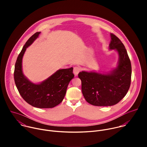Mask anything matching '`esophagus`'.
Masks as SVG:
<instances>
[{
  "label": "esophagus",
  "mask_w": 147,
  "mask_h": 147,
  "mask_svg": "<svg viewBox=\"0 0 147 147\" xmlns=\"http://www.w3.org/2000/svg\"><path fill=\"white\" fill-rule=\"evenodd\" d=\"M80 70H81L80 67H77V66H76V67H74V69H73V73L74 74L75 76H77V74H78V73L80 71Z\"/></svg>",
  "instance_id": "34e87169"
}]
</instances>
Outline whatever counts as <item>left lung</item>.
<instances>
[{"label":"left lung","instance_id":"1","mask_svg":"<svg viewBox=\"0 0 147 147\" xmlns=\"http://www.w3.org/2000/svg\"><path fill=\"white\" fill-rule=\"evenodd\" d=\"M110 49L117 51L119 59L117 67L109 74L81 71V90L87 102L97 107L112 106L127 93L131 84V65L126 49L121 41L111 34Z\"/></svg>","mask_w":147,"mask_h":147}]
</instances>
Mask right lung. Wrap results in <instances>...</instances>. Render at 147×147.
<instances>
[{
  "label": "right lung",
  "mask_w": 147,
  "mask_h": 147,
  "mask_svg": "<svg viewBox=\"0 0 147 147\" xmlns=\"http://www.w3.org/2000/svg\"><path fill=\"white\" fill-rule=\"evenodd\" d=\"M36 32L26 42L18 55L14 67V78L17 88L22 98L30 105L38 108H52L64 99L69 83L74 77L73 68L60 69L38 84L30 81L22 71V59L24 52L38 37Z\"/></svg>",
  "instance_id": "obj_1"
}]
</instances>
